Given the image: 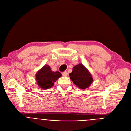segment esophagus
Here are the masks:
<instances>
[{"instance_id": "esophagus-1", "label": "esophagus", "mask_w": 131, "mask_h": 131, "mask_svg": "<svg viewBox=\"0 0 131 131\" xmlns=\"http://www.w3.org/2000/svg\"><path fill=\"white\" fill-rule=\"evenodd\" d=\"M62 75L63 76L66 77V76H67V75H68V73H67V72H62Z\"/></svg>"}]
</instances>
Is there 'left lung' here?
<instances>
[{
    "mask_svg": "<svg viewBox=\"0 0 131 131\" xmlns=\"http://www.w3.org/2000/svg\"><path fill=\"white\" fill-rule=\"evenodd\" d=\"M69 75L73 83L81 89L88 88L93 81L89 70L81 64L74 66Z\"/></svg>",
    "mask_w": 131,
    "mask_h": 131,
    "instance_id": "obj_1",
    "label": "left lung"
}]
</instances>
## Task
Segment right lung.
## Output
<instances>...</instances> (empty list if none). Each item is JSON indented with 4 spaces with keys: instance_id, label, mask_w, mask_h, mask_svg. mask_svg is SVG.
<instances>
[{
    "instance_id": "1",
    "label": "right lung",
    "mask_w": 131,
    "mask_h": 131,
    "mask_svg": "<svg viewBox=\"0 0 131 131\" xmlns=\"http://www.w3.org/2000/svg\"><path fill=\"white\" fill-rule=\"evenodd\" d=\"M61 76L59 72H53L50 66L45 65L38 71L36 79L38 85L42 89L46 90L52 88L54 82Z\"/></svg>"
}]
</instances>
